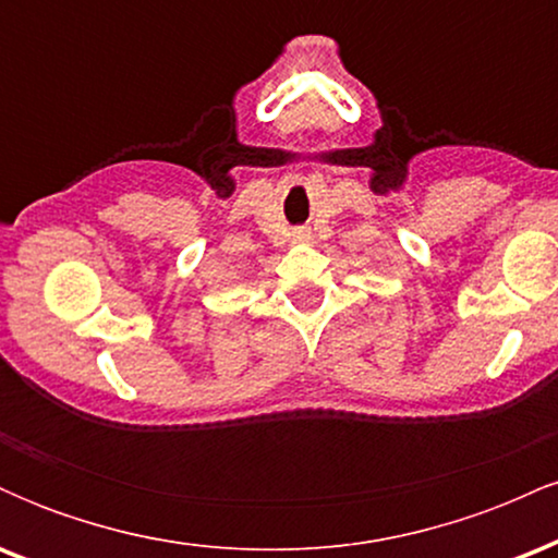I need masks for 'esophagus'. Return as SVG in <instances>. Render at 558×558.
<instances>
[{"label":"esophagus","instance_id":"esophagus-1","mask_svg":"<svg viewBox=\"0 0 558 558\" xmlns=\"http://www.w3.org/2000/svg\"><path fill=\"white\" fill-rule=\"evenodd\" d=\"M304 239H306L304 230H296V241H304Z\"/></svg>","mask_w":558,"mask_h":558}]
</instances>
